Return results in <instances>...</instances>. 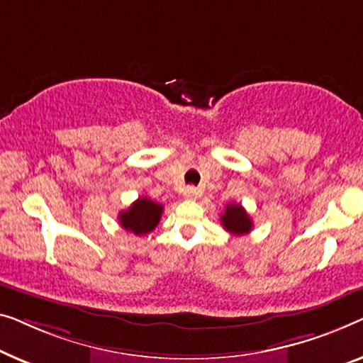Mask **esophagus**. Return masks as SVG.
Returning <instances> with one entry per match:
<instances>
[{
    "mask_svg": "<svg viewBox=\"0 0 363 363\" xmlns=\"http://www.w3.org/2000/svg\"><path fill=\"white\" fill-rule=\"evenodd\" d=\"M184 197H186V199H191V201H192V199H197L199 197V192H197V189L196 187H186V189H184Z\"/></svg>",
    "mask_w": 363,
    "mask_h": 363,
    "instance_id": "esophagus-1",
    "label": "esophagus"
}]
</instances>
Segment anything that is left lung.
Wrapping results in <instances>:
<instances>
[{"mask_svg":"<svg viewBox=\"0 0 363 363\" xmlns=\"http://www.w3.org/2000/svg\"><path fill=\"white\" fill-rule=\"evenodd\" d=\"M220 222L223 228L232 235H245L253 228L252 218L242 207V203H228Z\"/></svg>","mask_w":363,"mask_h":363,"instance_id":"obj_1","label":"left lung"}]
</instances>
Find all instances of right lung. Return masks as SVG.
I'll return each mask as SVG.
<instances>
[{"mask_svg": "<svg viewBox=\"0 0 363 363\" xmlns=\"http://www.w3.org/2000/svg\"><path fill=\"white\" fill-rule=\"evenodd\" d=\"M162 206L147 197H140L131 206L120 213V225L126 232L135 235H146L152 232L160 223Z\"/></svg>", "mask_w": 363, "mask_h": 363, "instance_id": "obj_1", "label": "right lung"}]
</instances>
